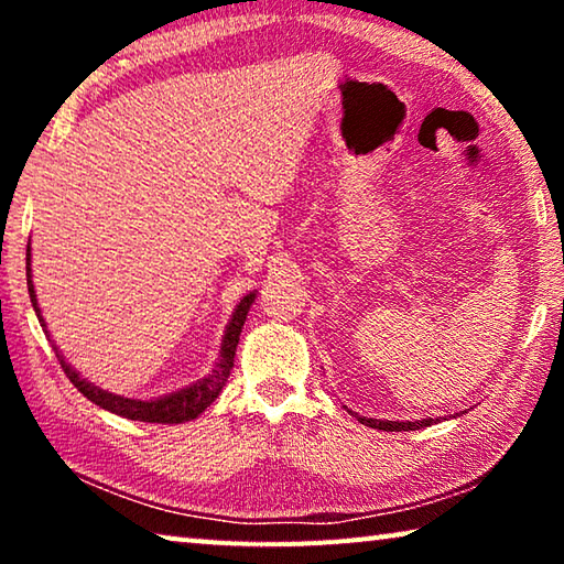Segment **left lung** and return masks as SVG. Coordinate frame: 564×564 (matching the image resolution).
I'll use <instances>...</instances> for the list:
<instances>
[{
	"label": "left lung",
	"mask_w": 564,
	"mask_h": 564,
	"mask_svg": "<svg viewBox=\"0 0 564 564\" xmlns=\"http://www.w3.org/2000/svg\"><path fill=\"white\" fill-rule=\"evenodd\" d=\"M358 420L362 425L368 427H378V431H388V433H398V431H420V427L431 425L433 417H425V420H417V423H398V420H376V417H360Z\"/></svg>",
	"instance_id": "1"
}]
</instances>
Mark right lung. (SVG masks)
I'll list each match as a JSON object with an SVG mask.
<instances>
[{"label": "right lung", "instance_id": "add662e5", "mask_svg": "<svg viewBox=\"0 0 564 564\" xmlns=\"http://www.w3.org/2000/svg\"><path fill=\"white\" fill-rule=\"evenodd\" d=\"M30 256V253H26ZM26 289H30V299L34 305L36 318H40L42 328L46 333V323L40 313V305H36V293H34V283H32V265L30 259H26ZM256 301V293H248L241 299V303L236 305L231 323L226 326L224 333V343H221V358H218L216 368L208 373L206 378L198 380V383L181 388L176 393L171 395H161L156 400H133V398H123V395H113L109 390H101L94 383H89L87 378H82L76 370L64 360V356L59 352V348L54 346L56 358H59L62 368L66 378L72 380L74 388L79 390L84 398H89L94 405H99L109 413H117L121 417L129 420H141V423H161V425H174V423H186V420H194L204 413V410L214 403L221 393L228 376H231L234 368V356H236V346H238V336H241L246 313L251 308V303Z\"/></svg>", "mask_w": 564, "mask_h": 564}]
</instances>
